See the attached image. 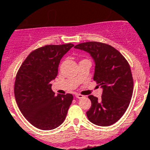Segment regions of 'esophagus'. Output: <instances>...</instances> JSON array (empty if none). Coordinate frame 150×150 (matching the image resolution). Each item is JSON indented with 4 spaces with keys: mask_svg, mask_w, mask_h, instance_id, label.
Returning a JSON list of instances; mask_svg holds the SVG:
<instances>
[{
    "mask_svg": "<svg viewBox=\"0 0 150 150\" xmlns=\"http://www.w3.org/2000/svg\"><path fill=\"white\" fill-rule=\"evenodd\" d=\"M75 97H76V98H79V99L84 98V96H83V95H80V94H76V95H75Z\"/></svg>",
    "mask_w": 150,
    "mask_h": 150,
    "instance_id": "obj_1",
    "label": "esophagus"
}]
</instances>
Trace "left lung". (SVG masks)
<instances>
[{"mask_svg": "<svg viewBox=\"0 0 150 150\" xmlns=\"http://www.w3.org/2000/svg\"><path fill=\"white\" fill-rule=\"evenodd\" d=\"M74 48L88 52L95 63L94 80L103 88L101 98L89 95L91 107L86 112L91 122L109 126L120 120L129 106L134 81L128 61L107 43L86 42Z\"/></svg>", "mask_w": 150, "mask_h": 150, "instance_id": "obj_1", "label": "left lung"}]
</instances>
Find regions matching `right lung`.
I'll return each instance as SVG.
<instances>
[{"label":"right lung","mask_w":150,"mask_h":150,"mask_svg":"<svg viewBox=\"0 0 150 150\" xmlns=\"http://www.w3.org/2000/svg\"><path fill=\"white\" fill-rule=\"evenodd\" d=\"M72 43L46 45L28 55L16 76L14 95L22 115L36 128L52 130L65 120L74 97L55 95L50 82L56 77L60 60Z\"/></svg>","instance_id":"obj_1"}]
</instances>
